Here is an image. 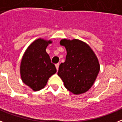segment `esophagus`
Masks as SVG:
<instances>
[{"instance_id":"obj_1","label":"esophagus","mask_w":122,"mask_h":122,"mask_svg":"<svg viewBox=\"0 0 122 122\" xmlns=\"http://www.w3.org/2000/svg\"><path fill=\"white\" fill-rule=\"evenodd\" d=\"M56 68L57 69V70H58V69H59V63H57V64H56Z\"/></svg>"}]
</instances>
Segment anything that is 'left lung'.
Segmentation results:
<instances>
[{
	"label": "left lung",
	"instance_id": "obj_1",
	"mask_svg": "<svg viewBox=\"0 0 122 122\" xmlns=\"http://www.w3.org/2000/svg\"><path fill=\"white\" fill-rule=\"evenodd\" d=\"M60 44L65 46L67 54L65 62L59 65L58 76L73 94L85 93L92 86L99 72L97 57L88 44L78 39H62Z\"/></svg>",
	"mask_w": 122,
	"mask_h": 122
}]
</instances>
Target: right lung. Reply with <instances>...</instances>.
<instances>
[{"label": "right lung", "mask_w": 122, "mask_h": 122, "mask_svg": "<svg viewBox=\"0 0 122 122\" xmlns=\"http://www.w3.org/2000/svg\"><path fill=\"white\" fill-rule=\"evenodd\" d=\"M52 41L38 39L26 50L20 65L22 81L34 91L43 89L49 78L56 73L55 65L51 63L46 48Z\"/></svg>", "instance_id": "right-lung-1"}]
</instances>
